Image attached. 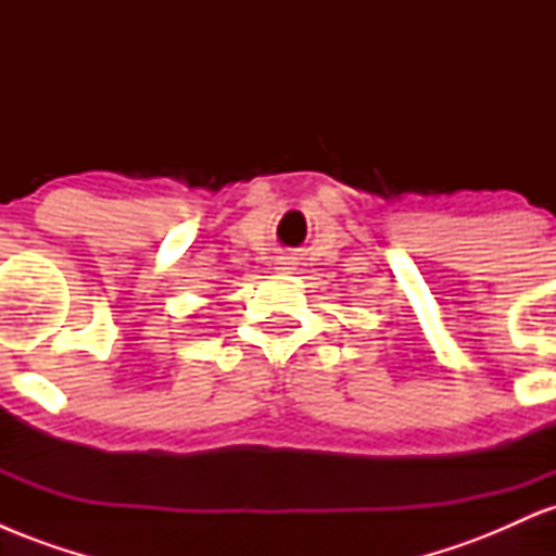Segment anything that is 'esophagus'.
Masks as SVG:
<instances>
[{
    "label": "esophagus",
    "instance_id": "34e87169",
    "mask_svg": "<svg viewBox=\"0 0 556 556\" xmlns=\"http://www.w3.org/2000/svg\"><path fill=\"white\" fill-rule=\"evenodd\" d=\"M279 269L287 271V269H290V264H287V261H282V266H279Z\"/></svg>",
    "mask_w": 556,
    "mask_h": 556
}]
</instances>
